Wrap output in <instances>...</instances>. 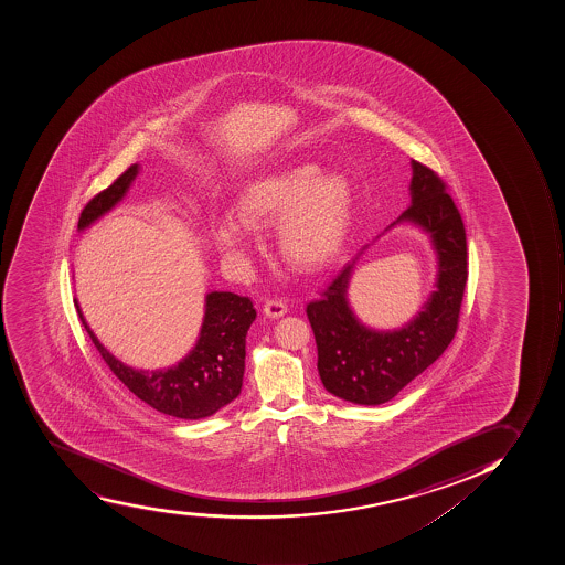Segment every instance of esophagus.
Here are the masks:
<instances>
[{"instance_id":"1","label":"esophagus","mask_w":565,"mask_h":565,"mask_svg":"<svg viewBox=\"0 0 565 565\" xmlns=\"http://www.w3.org/2000/svg\"><path fill=\"white\" fill-rule=\"evenodd\" d=\"M286 311H288V308H286L282 300H268L265 308H263V313H265L268 319H279V317L286 316Z\"/></svg>"}]
</instances>
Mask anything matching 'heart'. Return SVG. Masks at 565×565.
Here are the masks:
<instances>
[{"mask_svg":"<svg viewBox=\"0 0 565 565\" xmlns=\"http://www.w3.org/2000/svg\"><path fill=\"white\" fill-rule=\"evenodd\" d=\"M237 215L210 226L221 254L246 259L257 230L275 224L279 252L299 271H317L341 252L353 223V189L341 172L296 163L249 179L235 199Z\"/></svg>","mask_w":565,"mask_h":565,"instance_id":"heart-1","label":"heart"}]
</instances>
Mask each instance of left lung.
<instances>
[{
  "mask_svg": "<svg viewBox=\"0 0 565 565\" xmlns=\"http://www.w3.org/2000/svg\"><path fill=\"white\" fill-rule=\"evenodd\" d=\"M412 203L382 235L398 224L426 234L437 255V279L423 308L395 330H375L356 317L348 290L356 260L370 244L337 275L322 299L306 308L322 384L331 395L361 406L392 401L443 355L457 331L468 280L466 230L457 206L437 173L417 161H412Z\"/></svg>",
  "mask_w": 565,
  "mask_h": 565,
  "instance_id": "8db88e82",
  "label": "left lung"
}]
</instances>
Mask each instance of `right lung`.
I'll return each instance as SVG.
<instances>
[{
    "mask_svg": "<svg viewBox=\"0 0 565 565\" xmlns=\"http://www.w3.org/2000/svg\"><path fill=\"white\" fill-rule=\"evenodd\" d=\"M139 172L141 167L132 164L107 190L97 193L83 209L77 230L85 232L103 215L116 209ZM74 302L94 347L114 375L139 401L159 413L183 420H199L212 417L221 407L228 406L230 402L239 397L246 333L257 317L248 297L235 296L232 291H209L204 296L203 324L198 341L181 361L161 370H138L116 359L90 330L77 299Z\"/></svg>",
    "mask_w": 565,
    "mask_h": 565,
    "instance_id": "add662e5",
    "label": "right lung"
}]
</instances>
